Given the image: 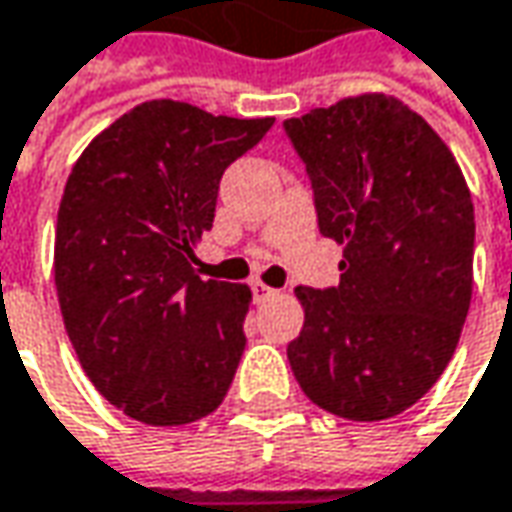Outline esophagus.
<instances>
[{"label": "esophagus", "mask_w": 512, "mask_h": 512, "mask_svg": "<svg viewBox=\"0 0 512 512\" xmlns=\"http://www.w3.org/2000/svg\"><path fill=\"white\" fill-rule=\"evenodd\" d=\"M272 295H278L272 286H266V283H252V298H255V303H263V300H269Z\"/></svg>", "instance_id": "obj_1"}]
</instances>
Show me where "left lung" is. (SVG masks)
Here are the masks:
<instances>
[{
    "instance_id": "obj_1",
    "label": "left lung",
    "mask_w": 512,
    "mask_h": 512,
    "mask_svg": "<svg viewBox=\"0 0 512 512\" xmlns=\"http://www.w3.org/2000/svg\"><path fill=\"white\" fill-rule=\"evenodd\" d=\"M306 166L318 229L344 243L341 283L298 286L286 346L300 389L349 421H384L433 387L473 295V200L444 140L387 94L283 123Z\"/></svg>"
}]
</instances>
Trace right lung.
I'll return each mask as SVG.
<instances>
[{
    "instance_id": "right-lung-1",
    "label": "right lung",
    "mask_w": 512,
    "mask_h": 512,
    "mask_svg": "<svg viewBox=\"0 0 512 512\" xmlns=\"http://www.w3.org/2000/svg\"><path fill=\"white\" fill-rule=\"evenodd\" d=\"M272 117H214L189 102L131 108L82 151L56 214L62 321L91 384L128 418L191 424L232 387L252 292L200 280L223 171Z\"/></svg>"
}]
</instances>
